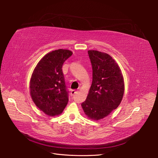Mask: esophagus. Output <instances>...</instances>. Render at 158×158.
<instances>
[{
	"instance_id": "1",
	"label": "esophagus",
	"mask_w": 158,
	"mask_h": 158,
	"mask_svg": "<svg viewBox=\"0 0 158 158\" xmlns=\"http://www.w3.org/2000/svg\"><path fill=\"white\" fill-rule=\"evenodd\" d=\"M76 93H77V91H76V90H72L71 91V93H70V95L71 96H73Z\"/></svg>"
}]
</instances>
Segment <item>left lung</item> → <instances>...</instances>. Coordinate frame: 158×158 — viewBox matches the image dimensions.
Segmentation results:
<instances>
[{
	"mask_svg": "<svg viewBox=\"0 0 158 158\" xmlns=\"http://www.w3.org/2000/svg\"><path fill=\"white\" fill-rule=\"evenodd\" d=\"M92 66V83L81 104L89 119L101 120L120 105L124 93V80L118 63L109 54L89 50Z\"/></svg>",
	"mask_w": 158,
	"mask_h": 158,
	"instance_id": "left-lung-1",
	"label": "left lung"
}]
</instances>
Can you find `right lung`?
<instances>
[{
  "instance_id": "obj_1",
  "label": "right lung",
  "mask_w": 158,
  "mask_h": 158,
  "mask_svg": "<svg viewBox=\"0 0 158 158\" xmlns=\"http://www.w3.org/2000/svg\"><path fill=\"white\" fill-rule=\"evenodd\" d=\"M68 49L45 54L36 64L29 82L30 95L38 108L49 117L61 114L69 102L62 66L72 55Z\"/></svg>"
}]
</instances>
